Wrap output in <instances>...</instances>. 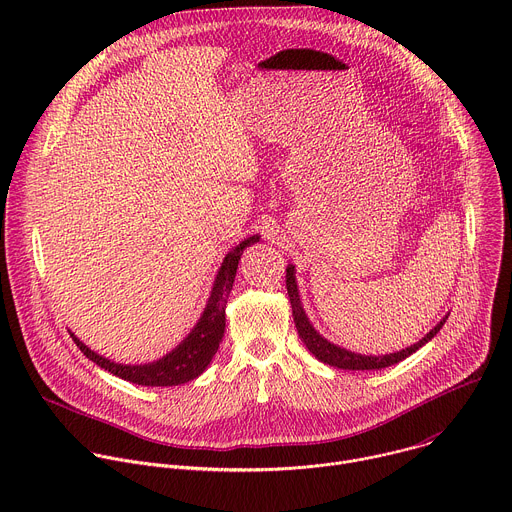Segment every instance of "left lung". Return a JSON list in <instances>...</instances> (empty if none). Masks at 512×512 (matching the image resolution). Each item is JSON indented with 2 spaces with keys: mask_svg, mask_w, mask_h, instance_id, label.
Instances as JSON below:
<instances>
[{
  "mask_svg": "<svg viewBox=\"0 0 512 512\" xmlns=\"http://www.w3.org/2000/svg\"><path fill=\"white\" fill-rule=\"evenodd\" d=\"M285 285H287V296L291 302V312H294V322L298 328V334L302 338V342L306 344V348L324 364H330V367L342 369V371H379L385 367H391V364H397L401 360H405L407 356H411L415 350H419L423 344H427L437 332L442 330V326L446 324L448 316L446 314L440 322H437L419 342L399 350V352H391V354H381V356H373V354H358L352 350H346L330 340H326L310 322V318L306 316V310L302 306L300 300V289H298V281H296V265H287L285 269Z\"/></svg>",
  "mask_w": 512,
  "mask_h": 512,
  "instance_id": "obj_1",
  "label": "left lung"
}]
</instances>
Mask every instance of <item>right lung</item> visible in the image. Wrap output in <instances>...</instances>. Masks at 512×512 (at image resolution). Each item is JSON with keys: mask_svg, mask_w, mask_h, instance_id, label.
I'll use <instances>...</instances> for the list:
<instances>
[{"mask_svg": "<svg viewBox=\"0 0 512 512\" xmlns=\"http://www.w3.org/2000/svg\"><path fill=\"white\" fill-rule=\"evenodd\" d=\"M257 241H259V235H253V237L241 241L235 249H231L227 253L221 269H218V273L214 277L210 298L206 302V308H204L200 320L190 330V334L162 358H158L154 362H145V364H121V362H113V360L93 352L87 344H83L75 334L70 332L72 340L77 342V346L89 360H93L95 364H99L101 369L109 371L111 375H115L123 381L143 385V387H176V385L194 381L196 377H200L206 371L212 356L218 350V344H221V340L225 336V320H227L225 308H227V300H229V294H231L233 283H235L239 259H241L245 247H249Z\"/></svg>", "mask_w": 512, "mask_h": 512, "instance_id": "add662e5", "label": "right lung"}]
</instances>
